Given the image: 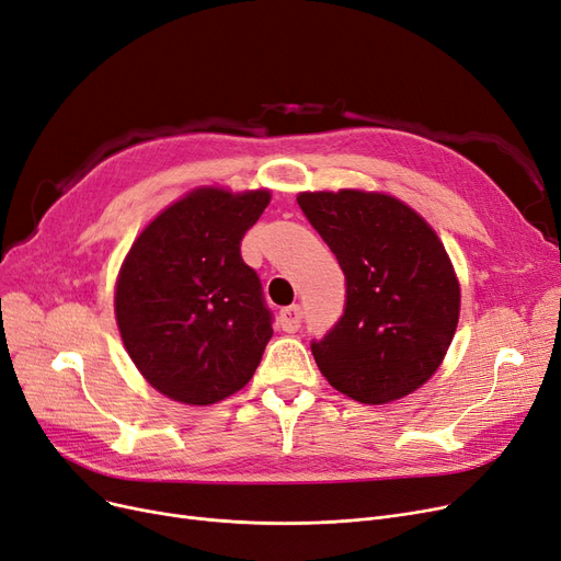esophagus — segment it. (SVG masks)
<instances>
[{"label":"esophagus","instance_id":"obj_1","mask_svg":"<svg viewBox=\"0 0 561 561\" xmlns=\"http://www.w3.org/2000/svg\"><path fill=\"white\" fill-rule=\"evenodd\" d=\"M279 325L286 330V333H298L302 325V307L300 305L284 307L279 312Z\"/></svg>","mask_w":561,"mask_h":561}]
</instances>
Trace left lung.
Here are the masks:
<instances>
[{
  "mask_svg": "<svg viewBox=\"0 0 561 561\" xmlns=\"http://www.w3.org/2000/svg\"><path fill=\"white\" fill-rule=\"evenodd\" d=\"M307 221L337 256L344 312L312 354L351 400L386 404L423 386L460 317V286L437 233L402 201L354 190L300 194Z\"/></svg>",
  "mask_w": 561,
  "mask_h": 561,
  "instance_id": "8db88e82",
  "label": "left lung"
}]
</instances>
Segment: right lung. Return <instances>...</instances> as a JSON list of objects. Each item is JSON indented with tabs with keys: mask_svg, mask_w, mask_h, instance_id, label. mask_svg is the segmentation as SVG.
<instances>
[{
	"mask_svg": "<svg viewBox=\"0 0 561 561\" xmlns=\"http://www.w3.org/2000/svg\"><path fill=\"white\" fill-rule=\"evenodd\" d=\"M267 203V192H192L145 228L124 261L119 335L165 398L215 404L254 377L275 317L240 242Z\"/></svg>",
	"mask_w": 561,
	"mask_h": 561,
	"instance_id": "1",
	"label": "right lung"
}]
</instances>
